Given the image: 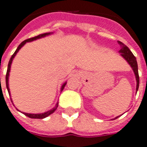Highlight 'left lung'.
Masks as SVG:
<instances>
[{"mask_svg": "<svg viewBox=\"0 0 147 147\" xmlns=\"http://www.w3.org/2000/svg\"><path fill=\"white\" fill-rule=\"evenodd\" d=\"M118 43L120 44L121 46V50L119 51L120 53H121V55L128 61V63L131 65V67L134 71L135 76H136V82H137V85H136V91H137L138 89H139V85H140V77H139V72H138V65L137 61H136V58L126 45H125L123 43H121V41H118ZM118 117L115 118H118Z\"/></svg>", "mask_w": 147, "mask_h": 147, "instance_id": "left-lung-1", "label": "left lung"}]
</instances>
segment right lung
<instances>
[{
    "label": "right lung",
    "mask_w": 147,
    "mask_h": 147,
    "mask_svg": "<svg viewBox=\"0 0 147 147\" xmlns=\"http://www.w3.org/2000/svg\"><path fill=\"white\" fill-rule=\"evenodd\" d=\"M51 34L50 32H46V33H43V34H40L36 36H34V37H32V38H29V39H27V40H24L23 42H22L20 44H19V46L18 47V48L16 49V51H15V53L12 54V56L11 57V59H10L9 62H8V65H7V73H6V86H7V91H8V93L10 94V92H9V88H8V76H9V71H10V68H11V62H12V60L14 58V57L16 56V54H17V52L20 50L22 47L25 45V43H26V42H30V41H32V40H36V39H39V38H41V37H43V36H47V35ZM65 85H66V82L64 83L62 86V87H61V91L63 90L64 87L65 86ZM57 106H58V104H56V106L54 108H53L52 110L51 111H49L47 112H45V113H43V114H27V113H24V115L27 116V117H29L30 118H39V119H41V118H44L49 116L50 115H51L52 113H54L55 111V110L57 109Z\"/></svg>",
    "instance_id": "1"
}]
</instances>
